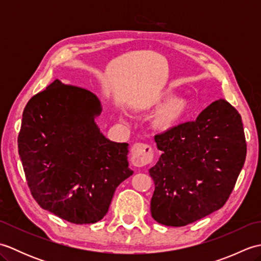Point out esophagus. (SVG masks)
I'll return each instance as SVG.
<instances>
[{
	"label": "esophagus",
	"instance_id": "esophagus-1",
	"mask_svg": "<svg viewBox=\"0 0 261 261\" xmlns=\"http://www.w3.org/2000/svg\"><path fill=\"white\" fill-rule=\"evenodd\" d=\"M153 159V150L150 146L135 143L131 148V163L137 167L150 164Z\"/></svg>",
	"mask_w": 261,
	"mask_h": 261
}]
</instances>
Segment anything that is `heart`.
Segmentation results:
<instances>
[{
    "mask_svg": "<svg viewBox=\"0 0 261 261\" xmlns=\"http://www.w3.org/2000/svg\"><path fill=\"white\" fill-rule=\"evenodd\" d=\"M170 97L171 93L168 91L158 92L148 96L142 103L146 109H153L166 101L158 109L153 118V125L159 131H167L175 126L184 118L188 110V103L186 99L180 97Z\"/></svg>",
    "mask_w": 261,
    "mask_h": 261,
    "instance_id": "1",
    "label": "heart"
}]
</instances>
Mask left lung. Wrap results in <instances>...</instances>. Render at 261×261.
Instances as JSON below:
<instances>
[{
  "label": "left lung",
  "instance_id": "obj_1",
  "mask_svg": "<svg viewBox=\"0 0 261 261\" xmlns=\"http://www.w3.org/2000/svg\"><path fill=\"white\" fill-rule=\"evenodd\" d=\"M154 142L162 156L149 169L153 220L184 226L223 206L247 154L241 116L229 102L216 99L195 121L171 127Z\"/></svg>",
  "mask_w": 261,
  "mask_h": 261
}]
</instances>
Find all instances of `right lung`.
Segmentation results:
<instances>
[{
    "label": "right lung",
    "instance_id": "right-lung-1",
    "mask_svg": "<svg viewBox=\"0 0 261 261\" xmlns=\"http://www.w3.org/2000/svg\"><path fill=\"white\" fill-rule=\"evenodd\" d=\"M101 112L93 93L56 80L22 114L18 148L32 196L70 223L102 220L116 187L134 174L129 145L111 141L96 124Z\"/></svg>",
    "mask_w": 261,
    "mask_h": 261
}]
</instances>
